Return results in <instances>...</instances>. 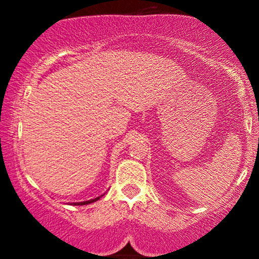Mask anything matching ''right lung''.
<instances>
[{
  "instance_id": "obj_1",
  "label": "right lung",
  "mask_w": 259,
  "mask_h": 259,
  "mask_svg": "<svg viewBox=\"0 0 259 259\" xmlns=\"http://www.w3.org/2000/svg\"><path fill=\"white\" fill-rule=\"evenodd\" d=\"M102 196H100V197H102ZM100 197H96V198H94V200H89V201H84V202H75L74 204H78V206H82V204H89V203H92V202L100 200Z\"/></svg>"
}]
</instances>
